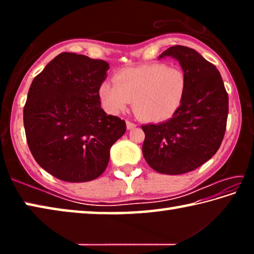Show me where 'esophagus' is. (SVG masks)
<instances>
[{"label":"esophagus","mask_w":254,"mask_h":254,"mask_svg":"<svg viewBox=\"0 0 254 254\" xmlns=\"http://www.w3.org/2000/svg\"><path fill=\"white\" fill-rule=\"evenodd\" d=\"M136 126L134 123H132L130 121H127V130H132V128H134Z\"/></svg>","instance_id":"obj_1"}]
</instances>
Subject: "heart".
Returning <instances> with one entry per match:
<instances>
[{"label":"heart","mask_w":254,"mask_h":254,"mask_svg":"<svg viewBox=\"0 0 254 254\" xmlns=\"http://www.w3.org/2000/svg\"><path fill=\"white\" fill-rule=\"evenodd\" d=\"M114 84L103 81L98 95L104 109L119 114L127 109L145 122L167 121L177 113L187 91V76L182 68L152 64L119 71Z\"/></svg>","instance_id":"b5f03b06"}]
</instances>
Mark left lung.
Wrapping results in <instances>:
<instances>
[{
  "instance_id": "obj_1",
  "label": "left lung",
  "mask_w": 254,
  "mask_h": 254,
  "mask_svg": "<svg viewBox=\"0 0 254 254\" xmlns=\"http://www.w3.org/2000/svg\"><path fill=\"white\" fill-rule=\"evenodd\" d=\"M177 59L187 76L186 95L168 121L142 126V152L153 170L182 175L208 161L224 137L229 96L220 71L196 50L173 46L159 59Z\"/></svg>"
}]
</instances>
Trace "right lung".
I'll return each mask as SVG.
<instances>
[{
    "label": "right lung",
    "mask_w": 254,
    "mask_h": 254,
    "mask_svg": "<svg viewBox=\"0 0 254 254\" xmlns=\"http://www.w3.org/2000/svg\"><path fill=\"white\" fill-rule=\"evenodd\" d=\"M109 68L104 60L63 53L32 80L23 109L25 136L38 165L56 178L100 177L111 147L126 133V122L101 107L98 88Z\"/></svg>",
    "instance_id": "obj_1"
}]
</instances>
